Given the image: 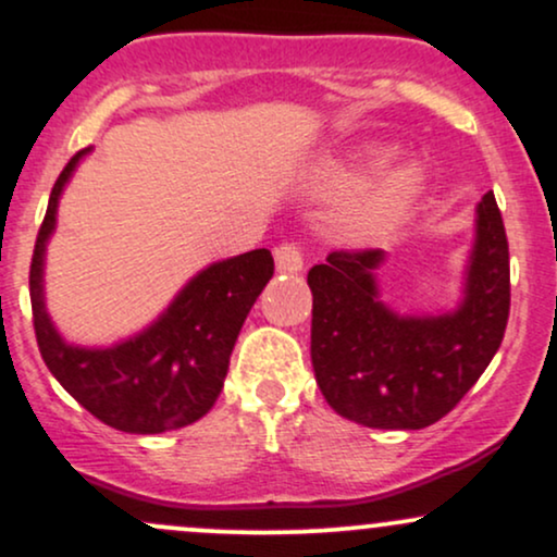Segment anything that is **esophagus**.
Wrapping results in <instances>:
<instances>
[{"label":"esophagus","instance_id":"esophagus-1","mask_svg":"<svg viewBox=\"0 0 557 557\" xmlns=\"http://www.w3.org/2000/svg\"><path fill=\"white\" fill-rule=\"evenodd\" d=\"M274 264H277L280 272H300L304 270V253H300L296 243H280V246L274 248Z\"/></svg>","mask_w":557,"mask_h":557}]
</instances>
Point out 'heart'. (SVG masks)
<instances>
[{"instance_id": "obj_1", "label": "heart", "mask_w": 557, "mask_h": 557, "mask_svg": "<svg viewBox=\"0 0 557 557\" xmlns=\"http://www.w3.org/2000/svg\"><path fill=\"white\" fill-rule=\"evenodd\" d=\"M387 154H376L372 162H385ZM359 170L345 168L341 162H327L317 170L314 188L327 196H343L359 185ZM424 185V172L417 164L389 168L369 181L359 196L345 209V230L354 235H372L376 230L393 225L419 196Z\"/></svg>"}]
</instances>
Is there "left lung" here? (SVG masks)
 <instances>
[{
  "instance_id": "left-lung-1",
  "label": "left lung",
  "mask_w": 557,
  "mask_h": 557,
  "mask_svg": "<svg viewBox=\"0 0 557 557\" xmlns=\"http://www.w3.org/2000/svg\"><path fill=\"white\" fill-rule=\"evenodd\" d=\"M380 248L332 251L309 270L311 363L324 400L374 430H424L450 413L500 348L510 261L492 194L476 207L463 300L440 317H400L376 290Z\"/></svg>"
}]
</instances>
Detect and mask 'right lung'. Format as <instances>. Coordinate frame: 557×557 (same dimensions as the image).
<instances>
[{"instance_id":"right-lung-1","label":"right lung","mask_w":557,"mask_h":557,"mask_svg":"<svg viewBox=\"0 0 557 557\" xmlns=\"http://www.w3.org/2000/svg\"><path fill=\"white\" fill-rule=\"evenodd\" d=\"M83 149L49 196L30 259V309L49 372L96 419L131 434H159L209 413L225 385L230 354L253 300L274 274L267 248L198 272L151 327L112 348L67 345L44 306V251L57 225V201Z\"/></svg>"}]
</instances>
